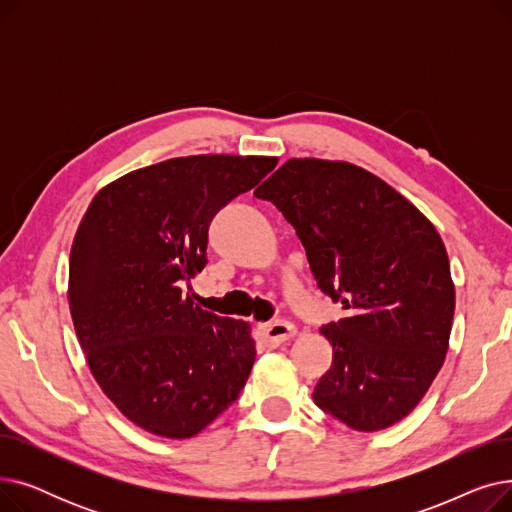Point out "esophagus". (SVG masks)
Masks as SVG:
<instances>
[{
    "mask_svg": "<svg viewBox=\"0 0 512 512\" xmlns=\"http://www.w3.org/2000/svg\"><path fill=\"white\" fill-rule=\"evenodd\" d=\"M259 330H261V338L267 346H278L294 336V326L288 324V321H284V319H276V321H272V324L261 326Z\"/></svg>",
    "mask_w": 512,
    "mask_h": 512,
    "instance_id": "1",
    "label": "esophagus"
}]
</instances>
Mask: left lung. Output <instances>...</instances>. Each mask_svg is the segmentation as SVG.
<instances>
[{"instance_id": "8db88e82", "label": "left lung", "mask_w": 512, "mask_h": 512, "mask_svg": "<svg viewBox=\"0 0 512 512\" xmlns=\"http://www.w3.org/2000/svg\"><path fill=\"white\" fill-rule=\"evenodd\" d=\"M317 288L351 315L321 326L332 367L315 405L359 432L407 417L444 363L454 284L438 230L390 184L346 161L290 159L267 178Z\"/></svg>"}]
</instances>
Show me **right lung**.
<instances>
[{
  "instance_id": "add662e5",
  "label": "right lung",
  "mask_w": 512,
  "mask_h": 512,
  "mask_svg": "<svg viewBox=\"0 0 512 512\" xmlns=\"http://www.w3.org/2000/svg\"><path fill=\"white\" fill-rule=\"evenodd\" d=\"M274 157L193 155L105 186L70 253V313L97 384L139 427L191 438L238 400L255 363L245 321L193 303L209 226Z\"/></svg>"
}]
</instances>
